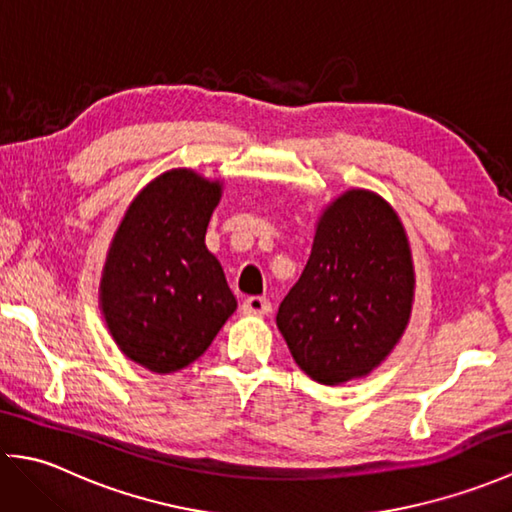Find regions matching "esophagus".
<instances>
[{"mask_svg": "<svg viewBox=\"0 0 512 512\" xmlns=\"http://www.w3.org/2000/svg\"><path fill=\"white\" fill-rule=\"evenodd\" d=\"M242 310L248 314H268L270 312V301L266 297H248L242 303Z\"/></svg>", "mask_w": 512, "mask_h": 512, "instance_id": "1", "label": "esophagus"}]
</instances>
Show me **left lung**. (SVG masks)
Wrapping results in <instances>:
<instances>
[{"mask_svg": "<svg viewBox=\"0 0 512 512\" xmlns=\"http://www.w3.org/2000/svg\"><path fill=\"white\" fill-rule=\"evenodd\" d=\"M416 270L398 213L369 189L321 211L312 253L277 312L295 363L321 385L363 378L405 334Z\"/></svg>", "mask_w": 512, "mask_h": 512, "instance_id": "1", "label": "left lung"}]
</instances>
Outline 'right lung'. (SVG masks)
Returning <instances> with one entry per match:
<instances>
[{"label":"right lung","instance_id":"1","mask_svg":"<svg viewBox=\"0 0 512 512\" xmlns=\"http://www.w3.org/2000/svg\"><path fill=\"white\" fill-rule=\"evenodd\" d=\"M222 180L169 169L138 191L107 248L99 306L129 361L173 374L209 350L237 308L204 244Z\"/></svg>","mask_w":512,"mask_h":512}]
</instances>
